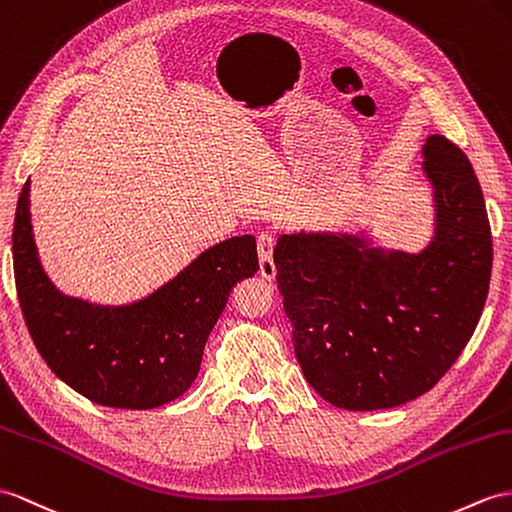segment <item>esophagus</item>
Returning a JSON list of instances; mask_svg holds the SVG:
<instances>
[{
    "label": "esophagus",
    "instance_id": "esophagus-1",
    "mask_svg": "<svg viewBox=\"0 0 512 512\" xmlns=\"http://www.w3.org/2000/svg\"><path fill=\"white\" fill-rule=\"evenodd\" d=\"M258 260H260V276L273 280L276 278V263H273V234L260 232L256 236Z\"/></svg>",
    "mask_w": 512,
    "mask_h": 512
}]
</instances>
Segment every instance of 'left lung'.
<instances>
[{
    "label": "left lung",
    "mask_w": 512,
    "mask_h": 512,
    "mask_svg": "<svg viewBox=\"0 0 512 512\" xmlns=\"http://www.w3.org/2000/svg\"><path fill=\"white\" fill-rule=\"evenodd\" d=\"M436 236L421 254L350 234H282L273 263L297 363L323 400L378 410L428 393L465 350L489 295L493 241L463 149L428 136Z\"/></svg>",
    "instance_id": "1"
}]
</instances>
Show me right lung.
Here are the masks:
<instances>
[{
    "mask_svg": "<svg viewBox=\"0 0 512 512\" xmlns=\"http://www.w3.org/2000/svg\"><path fill=\"white\" fill-rule=\"evenodd\" d=\"M12 263L23 319L47 367L86 400L130 410L162 406L189 389L232 286L258 271L256 241L245 234L206 249L136 304L65 297L36 256L30 180L17 202Z\"/></svg>",
    "mask_w": 512,
    "mask_h": 512,
    "instance_id": "add662e5",
    "label": "right lung"
}]
</instances>
